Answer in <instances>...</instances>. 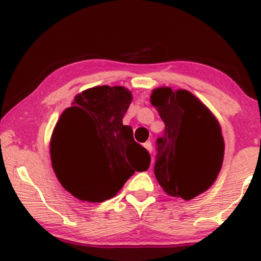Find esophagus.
<instances>
[{
    "instance_id": "34e87169",
    "label": "esophagus",
    "mask_w": 261,
    "mask_h": 261,
    "mask_svg": "<svg viewBox=\"0 0 261 261\" xmlns=\"http://www.w3.org/2000/svg\"><path fill=\"white\" fill-rule=\"evenodd\" d=\"M143 147H145L146 149H147V151L149 152V153H151V152H152V143L149 142V141H147V142L143 143Z\"/></svg>"
}]
</instances>
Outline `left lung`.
Listing matches in <instances>:
<instances>
[{
  "mask_svg": "<svg viewBox=\"0 0 261 261\" xmlns=\"http://www.w3.org/2000/svg\"><path fill=\"white\" fill-rule=\"evenodd\" d=\"M151 103L166 125L155 143V178L168 195L194 199L214 184L222 167L224 142L220 124L185 89H153Z\"/></svg>",
  "mask_w": 261,
  "mask_h": 261,
  "instance_id": "1",
  "label": "left lung"
}]
</instances>
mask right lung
I'll return each mask as SVG.
<instances>
[{
    "mask_svg": "<svg viewBox=\"0 0 261 261\" xmlns=\"http://www.w3.org/2000/svg\"><path fill=\"white\" fill-rule=\"evenodd\" d=\"M133 100L120 86H98L74 97L72 107L60 116L50 141V155L59 181L74 197L89 202L112 199L135 172H145L151 163L147 149L134 140L131 126L122 118ZM85 149L90 163L74 172L68 157Z\"/></svg>",
    "mask_w": 261,
    "mask_h": 261,
    "instance_id": "obj_1",
    "label": "right lung"
}]
</instances>
